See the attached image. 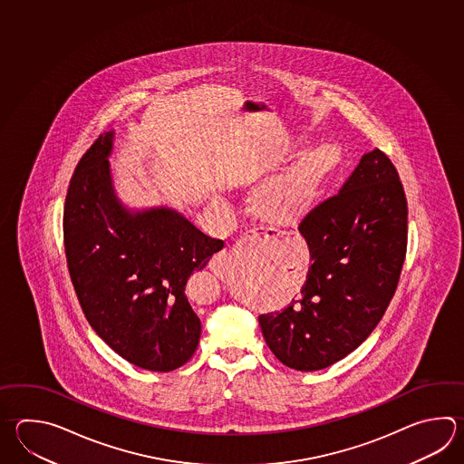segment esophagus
<instances>
[{"mask_svg": "<svg viewBox=\"0 0 464 464\" xmlns=\"http://www.w3.org/2000/svg\"><path fill=\"white\" fill-rule=\"evenodd\" d=\"M275 237V227H253V229H247L246 233L237 241V245H246L247 241H251V239H271V237ZM227 259H229V253H227V251H223V253H219V255H215L213 256V259L209 261V267L217 271L219 267H223V265L227 263Z\"/></svg>", "mask_w": 464, "mask_h": 464, "instance_id": "34e87169", "label": "esophagus"}]
</instances>
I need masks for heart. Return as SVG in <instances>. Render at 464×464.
Returning a JSON list of instances; mask_svg holds the SVG:
<instances>
[{
    "mask_svg": "<svg viewBox=\"0 0 464 464\" xmlns=\"http://www.w3.org/2000/svg\"><path fill=\"white\" fill-rule=\"evenodd\" d=\"M329 160L327 147H309L301 151L297 160L269 181L261 191V203L269 211H287L295 208L309 197L314 183Z\"/></svg>",
    "mask_w": 464,
    "mask_h": 464,
    "instance_id": "heart-1",
    "label": "heart"
}]
</instances>
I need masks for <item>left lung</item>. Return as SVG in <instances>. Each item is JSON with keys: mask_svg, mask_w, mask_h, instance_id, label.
<instances>
[{"mask_svg": "<svg viewBox=\"0 0 464 464\" xmlns=\"http://www.w3.org/2000/svg\"><path fill=\"white\" fill-rule=\"evenodd\" d=\"M408 208L397 169L365 153L341 189L299 218L311 267L301 295L261 314L266 343L289 369L314 372L347 357L377 327L407 253Z\"/></svg>", "mask_w": 464, "mask_h": 464, "instance_id": "1", "label": "left lung"}]
</instances>
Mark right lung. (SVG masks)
I'll use <instances>...</instances> for the list:
<instances>
[{
  "mask_svg": "<svg viewBox=\"0 0 464 464\" xmlns=\"http://www.w3.org/2000/svg\"><path fill=\"white\" fill-rule=\"evenodd\" d=\"M114 140V130L102 133L69 183L67 267L97 335L139 369L171 372L191 359L201 334L187 281L225 243L179 209L127 207L112 180Z\"/></svg>",
  "mask_w": 464,
  "mask_h": 464,
  "instance_id": "obj_1",
  "label": "right lung"
}]
</instances>
